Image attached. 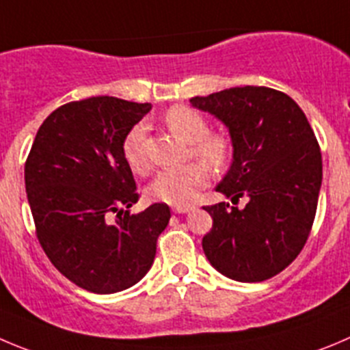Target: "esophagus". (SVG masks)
<instances>
[{
	"label": "esophagus",
	"mask_w": 350,
	"mask_h": 350,
	"mask_svg": "<svg viewBox=\"0 0 350 350\" xmlns=\"http://www.w3.org/2000/svg\"><path fill=\"white\" fill-rule=\"evenodd\" d=\"M195 208V205H174V207H172V211L176 212V214H185V212H190V211H193Z\"/></svg>",
	"instance_id": "esophagus-1"
}]
</instances>
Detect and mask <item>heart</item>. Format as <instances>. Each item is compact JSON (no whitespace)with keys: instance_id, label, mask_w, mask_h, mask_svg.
Wrapping results in <instances>:
<instances>
[{"instance_id":"b5f03b06","label":"heart","mask_w":350,"mask_h":350,"mask_svg":"<svg viewBox=\"0 0 350 350\" xmlns=\"http://www.w3.org/2000/svg\"><path fill=\"white\" fill-rule=\"evenodd\" d=\"M164 124L183 142L191 143V153L207 162L214 171L230 164L233 143L223 133H208V122L197 110L186 105H174L164 113ZM122 153L127 165L135 174H146L150 169L146 153V129L136 124L124 138ZM207 165L190 162L178 169H165L146 186L148 198L171 205L190 204L198 191L208 183Z\"/></svg>"}]
</instances>
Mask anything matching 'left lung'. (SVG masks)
<instances>
[{
	"label": "left lung",
	"mask_w": 350,
	"mask_h": 350,
	"mask_svg": "<svg viewBox=\"0 0 350 350\" xmlns=\"http://www.w3.org/2000/svg\"><path fill=\"white\" fill-rule=\"evenodd\" d=\"M230 129L233 164L215 190L245 208L205 205L212 228L202 240L208 262L237 282L282 273L308 241L318 208L323 160L308 117L288 94L243 86L191 98Z\"/></svg>",
	"instance_id": "left-lung-1"
}]
</instances>
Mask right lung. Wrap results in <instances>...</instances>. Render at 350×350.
<instances>
[{
	"instance_id": "obj_1",
	"label": "right lung",
	"mask_w": 350,
	"mask_h": 350,
	"mask_svg": "<svg viewBox=\"0 0 350 350\" xmlns=\"http://www.w3.org/2000/svg\"><path fill=\"white\" fill-rule=\"evenodd\" d=\"M150 109L113 96L65 103L41 124L25 160L36 237L51 264L88 292L138 283L171 219L167 204L129 214L139 195L122 143Z\"/></svg>"
}]
</instances>
